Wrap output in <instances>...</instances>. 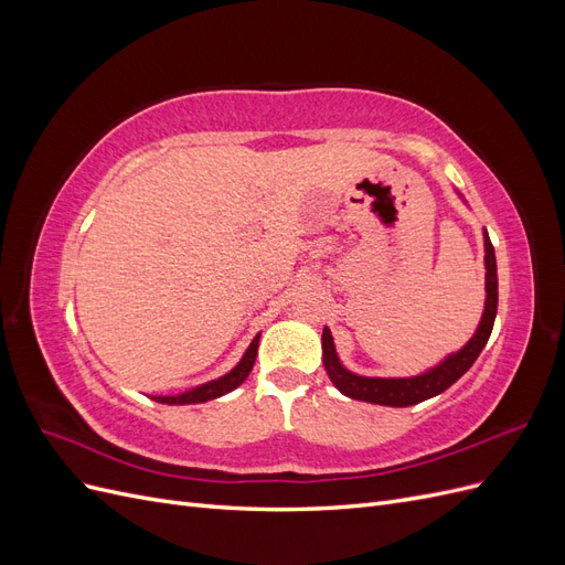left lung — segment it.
Returning a JSON list of instances; mask_svg holds the SVG:
<instances>
[{"label": "left lung", "mask_w": 565, "mask_h": 565, "mask_svg": "<svg viewBox=\"0 0 565 565\" xmlns=\"http://www.w3.org/2000/svg\"><path fill=\"white\" fill-rule=\"evenodd\" d=\"M457 198L467 204L465 195L455 191ZM483 249H486V303H483V316L478 322L476 332L459 351L443 358V361L429 370H424L413 377H365V374H358L349 370L337 353L334 337L330 328H322V365L328 370L330 382L344 393V396L353 401H365L374 405H388V407H407L417 405L422 401H429L438 393L450 388L461 374H465L476 358L481 355L486 349L494 316H498V262H494V247L488 237V231L483 228Z\"/></svg>", "instance_id": "1"}]
</instances>
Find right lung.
Masks as SVG:
<instances>
[{"label": "right lung", "instance_id": "obj_1", "mask_svg": "<svg viewBox=\"0 0 565 565\" xmlns=\"http://www.w3.org/2000/svg\"><path fill=\"white\" fill-rule=\"evenodd\" d=\"M259 337L262 334H256L252 339V344L247 347V351L243 353L241 361H237V365L233 370H228L226 374H221V377H216L212 382L198 384V386L188 388L183 393H177V396H152V401L164 403V405H193V403H207V401L226 396V393L235 391L249 377V372H252L254 361H256V351H259Z\"/></svg>", "mask_w": 565, "mask_h": 565}]
</instances>
